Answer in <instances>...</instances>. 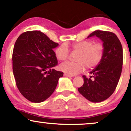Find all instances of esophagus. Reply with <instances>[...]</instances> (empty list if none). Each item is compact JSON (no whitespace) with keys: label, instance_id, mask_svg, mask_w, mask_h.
I'll return each instance as SVG.
<instances>
[{"label":"esophagus","instance_id":"1","mask_svg":"<svg viewBox=\"0 0 131 131\" xmlns=\"http://www.w3.org/2000/svg\"><path fill=\"white\" fill-rule=\"evenodd\" d=\"M64 76H65V77H72V76L67 74H64Z\"/></svg>","mask_w":131,"mask_h":131}]
</instances>
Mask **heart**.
I'll list each match as a JSON object with an SVG mask.
<instances>
[{
  "label": "heart",
  "mask_w": 131,
  "mask_h": 131,
  "mask_svg": "<svg viewBox=\"0 0 131 131\" xmlns=\"http://www.w3.org/2000/svg\"><path fill=\"white\" fill-rule=\"evenodd\" d=\"M72 49L80 52L77 60L78 62H67L60 65V68L65 73L75 75L87 69H92L99 65L104 54V46L101 43L93 44L91 40H84L72 44ZM56 57L61 61L66 60L68 57L69 49L67 44H62L55 51Z\"/></svg>",
  "instance_id": "1"
}]
</instances>
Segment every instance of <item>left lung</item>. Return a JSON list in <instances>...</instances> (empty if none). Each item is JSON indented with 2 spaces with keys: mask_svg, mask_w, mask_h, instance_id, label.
I'll list each match as a JSON object with an SVG mask.
<instances>
[{
  "mask_svg": "<svg viewBox=\"0 0 131 131\" xmlns=\"http://www.w3.org/2000/svg\"><path fill=\"white\" fill-rule=\"evenodd\" d=\"M96 36L103 42L104 54L101 62L89 73L83 75L84 83L78 91L87 100L94 103L106 100L113 94L120 79L123 65V48L113 32L96 30L87 38Z\"/></svg>",
  "mask_w": 131,
  "mask_h": 131,
  "instance_id": "left-lung-1",
  "label": "left lung"
}]
</instances>
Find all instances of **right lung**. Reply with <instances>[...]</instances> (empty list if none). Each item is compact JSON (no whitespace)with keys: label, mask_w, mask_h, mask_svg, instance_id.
<instances>
[{"label":"right lung","mask_w":131,"mask_h":131,"mask_svg":"<svg viewBox=\"0 0 131 131\" xmlns=\"http://www.w3.org/2000/svg\"><path fill=\"white\" fill-rule=\"evenodd\" d=\"M59 44L39 31L19 36L13 52V71L21 95L33 103H40L53 93L63 72L52 68L57 64L53 49Z\"/></svg>","instance_id":"1"}]
</instances>
